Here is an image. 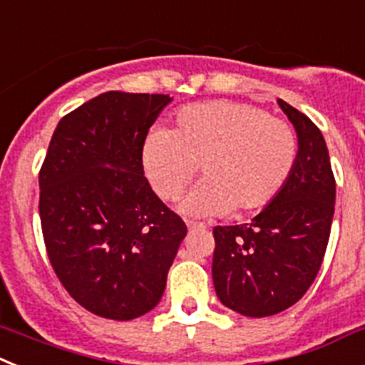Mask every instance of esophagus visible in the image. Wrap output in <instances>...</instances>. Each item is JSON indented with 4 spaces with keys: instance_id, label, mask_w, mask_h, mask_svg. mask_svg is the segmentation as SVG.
Listing matches in <instances>:
<instances>
[{
    "instance_id": "esophagus-1",
    "label": "esophagus",
    "mask_w": 365,
    "mask_h": 365,
    "mask_svg": "<svg viewBox=\"0 0 365 365\" xmlns=\"http://www.w3.org/2000/svg\"><path fill=\"white\" fill-rule=\"evenodd\" d=\"M187 227L189 230H205V224L204 222H195V220H187Z\"/></svg>"
}]
</instances>
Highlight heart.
Instances as JSON below:
<instances>
[{"label":"heart","mask_w":365,"mask_h":365,"mask_svg":"<svg viewBox=\"0 0 365 365\" xmlns=\"http://www.w3.org/2000/svg\"><path fill=\"white\" fill-rule=\"evenodd\" d=\"M299 154L296 130L259 106L233 101L191 104L174 128H152L141 165L152 189L173 200L202 163L204 182L182 200L196 217L248 215L268 207L292 176Z\"/></svg>","instance_id":"heart-1"}]
</instances>
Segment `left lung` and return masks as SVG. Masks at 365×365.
<instances>
[{
  "label": "left lung",
  "mask_w": 365,
  "mask_h": 365,
  "mask_svg": "<svg viewBox=\"0 0 365 365\" xmlns=\"http://www.w3.org/2000/svg\"><path fill=\"white\" fill-rule=\"evenodd\" d=\"M277 103L299 139L292 176L252 222L213 227L218 299L250 318L283 312L305 296L325 257L334 215L336 180L322 132L305 113Z\"/></svg>",
  "instance_id": "obj_1"
}]
</instances>
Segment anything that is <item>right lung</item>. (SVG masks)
<instances>
[{
	"instance_id": "right-lung-1",
	"label": "right lung",
	"mask_w": 365,
	"mask_h": 365,
	"mask_svg": "<svg viewBox=\"0 0 365 365\" xmlns=\"http://www.w3.org/2000/svg\"><path fill=\"white\" fill-rule=\"evenodd\" d=\"M169 103L160 93H101L60 119L40 169L47 257L69 296L101 318L154 309L187 235L141 165L148 128Z\"/></svg>"
}]
</instances>
